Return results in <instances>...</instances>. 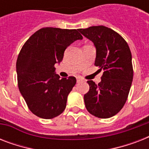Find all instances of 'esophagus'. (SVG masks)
<instances>
[{
	"mask_svg": "<svg viewBox=\"0 0 149 149\" xmlns=\"http://www.w3.org/2000/svg\"><path fill=\"white\" fill-rule=\"evenodd\" d=\"M83 79H82V78H80V77H77V83H79V82H81Z\"/></svg>",
	"mask_w": 149,
	"mask_h": 149,
	"instance_id": "obj_1",
	"label": "esophagus"
}]
</instances>
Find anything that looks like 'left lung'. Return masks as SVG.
<instances>
[{"label": "left lung", "instance_id": "8db88e82", "mask_svg": "<svg viewBox=\"0 0 149 149\" xmlns=\"http://www.w3.org/2000/svg\"><path fill=\"white\" fill-rule=\"evenodd\" d=\"M96 48L94 65L103 70L101 81L88 80L90 90L84 95L86 110L99 118L113 117L122 109L133 80L132 53L126 41L107 27L78 29Z\"/></svg>", "mask_w": 149, "mask_h": 149}]
</instances>
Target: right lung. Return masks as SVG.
<instances>
[{"mask_svg": "<svg viewBox=\"0 0 149 149\" xmlns=\"http://www.w3.org/2000/svg\"><path fill=\"white\" fill-rule=\"evenodd\" d=\"M78 29L43 28L32 35L20 51L16 63L17 84L29 110L41 118L63 113L77 83L74 77L62 78L54 65L63 60L65 49L83 39Z\"/></svg>", "mask_w": 149, "mask_h": 149, "instance_id": "right-lung-1", "label": "right lung"}]
</instances>
